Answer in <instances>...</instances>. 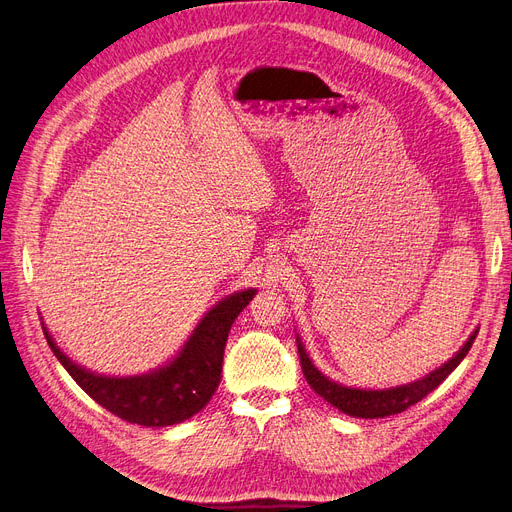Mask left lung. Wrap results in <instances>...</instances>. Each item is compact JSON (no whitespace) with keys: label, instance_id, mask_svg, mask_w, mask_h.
Masks as SVG:
<instances>
[{"label":"left lung","instance_id":"obj_1","mask_svg":"<svg viewBox=\"0 0 512 512\" xmlns=\"http://www.w3.org/2000/svg\"><path fill=\"white\" fill-rule=\"evenodd\" d=\"M477 333H479V329L472 331L470 337L466 339V344L456 354H453L445 365L430 371L428 375L422 377V380H415L411 384L394 386V388H384V390L352 388V386H344V384H337V382L329 380L325 373H320L314 367L312 358L308 356L304 344H301L299 335H297V352H299L301 371H304L308 384L312 386V390L316 394L323 396L327 403H331L342 413L352 415V418L375 420V418H386V415L401 413L407 407L420 403L424 396L430 394L434 388H439V384H443L445 377L464 361V356L472 348V342H475Z\"/></svg>","mask_w":512,"mask_h":512}]
</instances>
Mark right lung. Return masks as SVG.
Here are the masks:
<instances>
[{
    "label": "right lung",
    "mask_w": 512,
    "mask_h": 512,
    "mask_svg": "<svg viewBox=\"0 0 512 512\" xmlns=\"http://www.w3.org/2000/svg\"><path fill=\"white\" fill-rule=\"evenodd\" d=\"M255 295V289H246L221 299L206 312L173 361L143 375L116 377L88 371L61 352L46 325L42 329L54 356L92 401L130 424L175 426L213 399L221 380L227 333Z\"/></svg>",
    "instance_id": "obj_1"
}]
</instances>
